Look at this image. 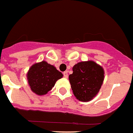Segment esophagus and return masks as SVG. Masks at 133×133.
Listing matches in <instances>:
<instances>
[{
    "instance_id": "34e87169",
    "label": "esophagus",
    "mask_w": 133,
    "mask_h": 133,
    "mask_svg": "<svg viewBox=\"0 0 133 133\" xmlns=\"http://www.w3.org/2000/svg\"><path fill=\"white\" fill-rule=\"evenodd\" d=\"M63 75H64V77L65 78H67L68 77V71H64V72H63Z\"/></svg>"
}]
</instances>
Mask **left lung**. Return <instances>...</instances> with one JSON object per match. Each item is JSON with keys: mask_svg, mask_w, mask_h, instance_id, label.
I'll return each instance as SVG.
<instances>
[{"mask_svg": "<svg viewBox=\"0 0 133 133\" xmlns=\"http://www.w3.org/2000/svg\"><path fill=\"white\" fill-rule=\"evenodd\" d=\"M72 71L69 79L75 96L82 102L91 100L104 81L102 67L94 61L81 62L72 67Z\"/></svg>", "mask_w": 133, "mask_h": 133, "instance_id": "obj_1", "label": "left lung"}]
</instances>
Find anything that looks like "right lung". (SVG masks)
<instances>
[{
  "label": "right lung",
  "mask_w": 133,
  "mask_h": 133,
  "mask_svg": "<svg viewBox=\"0 0 133 133\" xmlns=\"http://www.w3.org/2000/svg\"><path fill=\"white\" fill-rule=\"evenodd\" d=\"M63 75L45 61L34 64L28 72V80L30 88L37 95L47 94L52 89L56 81L62 77Z\"/></svg>",
  "instance_id": "obj_1"
}]
</instances>
